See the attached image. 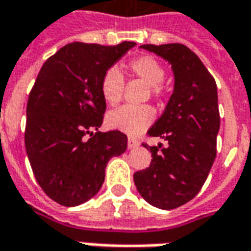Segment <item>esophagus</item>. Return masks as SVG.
<instances>
[{"label":"esophagus","mask_w":251,"mask_h":251,"mask_svg":"<svg viewBox=\"0 0 251 251\" xmlns=\"http://www.w3.org/2000/svg\"><path fill=\"white\" fill-rule=\"evenodd\" d=\"M138 145H140V144H138V141H137L136 138H133V137H129V138H127V148H129V149H134V148H137Z\"/></svg>","instance_id":"obj_1"}]
</instances>
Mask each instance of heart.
Wrapping results in <instances>:
<instances>
[{
    "label": "heart",
    "mask_w": 251,
    "mask_h": 251,
    "mask_svg": "<svg viewBox=\"0 0 251 251\" xmlns=\"http://www.w3.org/2000/svg\"><path fill=\"white\" fill-rule=\"evenodd\" d=\"M130 70L137 77L149 86L153 97L161 95V83L165 77L163 66L152 56H138L129 63ZM125 87V79L117 67H111L100 79V94L106 103H120ZM154 120V111L149 106H130L126 104L120 109L110 111L106 117L107 126L115 130L124 131L130 136H137L145 130Z\"/></svg>",
    "instance_id": "1"
}]
</instances>
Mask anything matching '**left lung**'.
Returning a JSON list of instances; mask_svg holds the SVG:
<instances>
[{
    "instance_id": "obj_1",
    "label": "left lung",
    "mask_w": 251,
    "mask_h": 251,
    "mask_svg": "<svg viewBox=\"0 0 251 251\" xmlns=\"http://www.w3.org/2000/svg\"><path fill=\"white\" fill-rule=\"evenodd\" d=\"M141 48L172 66L175 86L163 115L148 130L168 145L142 144L152 153V161L133 179L149 204L174 210L198 195L215 160L221 126L218 90L215 79L188 47L174 43Z\"/></svg>"
}]
</instances>
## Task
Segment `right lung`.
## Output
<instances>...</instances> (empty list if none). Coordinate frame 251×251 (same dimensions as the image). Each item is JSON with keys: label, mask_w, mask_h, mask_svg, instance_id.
<instances>
[{"label": "right lung", "mask_w": 251, "mask_h": 251, "mask_svg": "<svg viewBox=\"0 0 251 251\" xmlns=\"http://www.w3.org/2000/svg\"><path fill=\"white\" fill-rule=\"evenodd\" d=\"M134 46L75 41L41 67L26 104L25 149L39 185L59 204L74 207L95 196L109 160L127 148L122 131L94 130L106 110L100 79Z\"/></svg>", "instance_id": "obj_1"}]
</instances>
